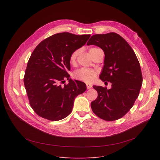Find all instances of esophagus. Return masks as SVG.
<instances>
[{
    "label": "esophagus",
    "mask_w": 160,
    "mask_h": 160,
    "mask_svg": "<svg viewBox=\"0 0 160 160\" xmlns=\"http://www.w3.org/2000/svg\"><path fill=\"white\" fill-rule=\"evenodd\" d=\"M86 86H87V89H90V88L92 87V85H91V84H90V83H87Z\"/></svg>",
    "instance_id": "obj_1"
}]
</instances>
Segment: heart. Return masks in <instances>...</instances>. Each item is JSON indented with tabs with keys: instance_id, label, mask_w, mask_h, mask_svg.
<instances>
[{
	"instance_id": "b5f03b06",
	"label": "heart",
	"mask_w": 160,
	"mask_h": 160,
	"mask_svg": "<svg viewBox=\"0 0 160 160\" xmlns=\"http://www.w3.org/2000/svg\"><path fill=\"white\" fill-rule=\"evenodd\" d=\"M99 49L92 48L89 49L90 54L93 57L94 53ZM78 54V50H75L72 52L70 56L69 61L71 64H75ZM97 72L88 69V68H81L73 73V78L76 80L83 82L86 83H90L92 82L97 77Z\"/></svg>"
}]
</instances>
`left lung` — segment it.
I'll return each mask as SVG.
<instances>
[{
	"label": "left lung",
	"instance_id": "8db88e82",
	"mask_svg": "<svg viewBox=\"0 0 160 160\" xmlns=\"http://www.w3.org/2000/svg\"><path fill=\"white\" fill-rule=\"evenodd\" d=\"M87 45L103 50L104 65L99 78L112 83L110 89L93 86L98 96L91 102V108L102 120H118L128 112L139 94L142 75L138 59L128 42L114 32L94 35Z\"/></svg>",
	"mask_w": 160,
	"mask_h": 160
}]
</instances>
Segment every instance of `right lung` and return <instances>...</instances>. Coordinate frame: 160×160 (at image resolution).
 I'll use <instances>...</instances> for the list:
<instances>
[{"label":"right lung","instance_id":"obj_1","mask_svg":"<svg viewBox=\"0 0 160 160\" xmlns=\"http://www.w3.org/2000/svg\"><path fill=\"white\" fill-rule=\"evenodd\" d=\"M90 37L56 33L42 40L33 51L23 81L30 105L40 117L51 121L66 118L72 111L75 98L85 91V83L69 78L67 71L70 70L71 53ZM66 79L69 83L62 86Z\"/></svg>","mask_w":160,"mask_h":160}]
</instances>
